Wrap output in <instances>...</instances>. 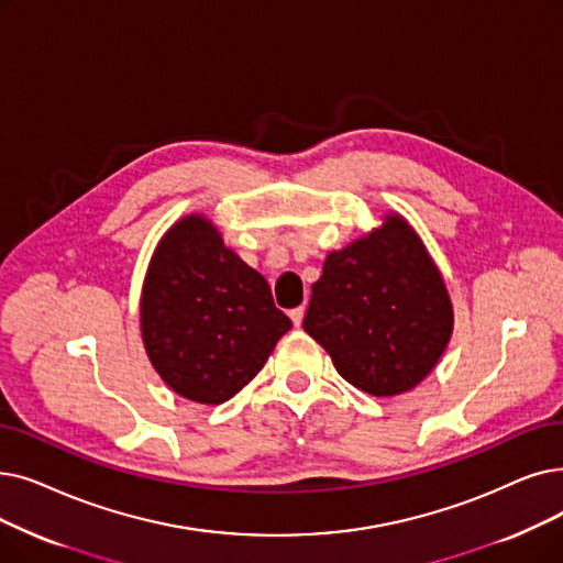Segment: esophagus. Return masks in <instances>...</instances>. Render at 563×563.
Wrapping results in <instances>:
<instances>
[{"mask_svg":"<svg viewBox=\"0 0 563 563\" xmlns=\"http://www.w3.org/2000/svg\"><path fill=\"white\" fill-rule=\"evenodd\" d=\"M303 314H306V308H303V306H299V308H291V310H289V320H291V324H295V327H301V322H303Z\"/></svg>","mask_w":563,"mask_h":563,"instance_id":"34e87169","label":"esophagus"}]
</instances>
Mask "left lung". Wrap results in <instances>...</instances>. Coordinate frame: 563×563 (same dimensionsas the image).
Wrapping results in <instances>:
<instances>
[{"instance_id":"8db88e82","label":"left lung","mask_w":563,"mask_h":563,"mask_svg":"<svg viewBox=\"0 0 563 563\" xmlns=\"http://www.w3.org/2000/svg\"><path fill=\"white\" fill-rule=\"evenodd\" d=\"M303 329L335 371L384 398L417 386L453 331L449 291L421 239L398 216L327 257Z\"/></svg>"}]
</instances>
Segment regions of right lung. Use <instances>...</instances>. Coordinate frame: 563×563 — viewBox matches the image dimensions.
Here are the masks:
<instances>
[{"instance_id": "1", "label": "right lung", "mask_w": 563, "mask_h": 563, "mask_svg": "<svg viewBox=\"0 0 563 563\" xmlns=\"http://www.w3.org/2000/svg\"><path fill=\"white\" fill-rule=\"evenodd\" d=\"M289 329L264 276L225 249L202 216L163 236L142 289V338L156 373L179 396L230 400Z\"/></svg>"}]
</instances>
